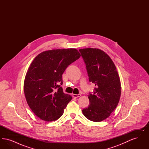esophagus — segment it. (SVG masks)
<instances>
[{
  "label": "esophagus",
  "instance_id": "esophagus-1",
  "mask_svg": "<svg viewBox=\"0 0 149 149\" xmlns=\"http://www.w3.org/2000/svg\"><path fill=\"white\" fill-rule=\"evenodd\" d=\"M80 96H81V94H72V97H73L74 98H78V97H80Z\"/></svg>",
  "mask_w": 149,
  "mask_h": 149
}]
</instances>
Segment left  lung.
<instances>
[{
	"mask_svg": "<svg viewBox=\"0 0 149 149\" xmlns=\"http://www.w3.org/2000/svg\"><path fill=\"white\" fill-rule=\"evenodd\" d=\"M88 72L89 80L95 88L88 95L90 104L82 110L86 118L100 122L110 116L120 99V77L113 61L105 52L99 49L79 50Z\"/></svg>",
	"mask_w": 149,
	"mask_h": 149,
	"instance_id": "8db88e82",
	"label": "left lung"
}]
</instances>
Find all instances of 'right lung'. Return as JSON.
<instances>
[{
  "mask_svg": "<svg viewBox=\"0 0 149 149\" xmlns=\"http://www.w3.org/2000/svg\"><path fill=\"white\" fill-rule=\"evenodd\" d=\"M75 49L47 50L33 59L26 73L24 92L32 111L42 120L58 119L72 97L60 85L66 68L80 57Z\"/></svg>",
  "mask_w": 149,
  "mask_h": 149,
  "instance_id": "add662e5",
  "label": "right lung"
}]
</instances>
